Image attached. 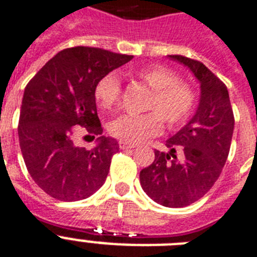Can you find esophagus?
<instances>
[{"label": "esophagus", "mask_w": 257, "mask_h": 257, "mask_svg": "<svg viewBox=\"0 0 257 257\" xmlns=\"http://www.w3.org/2000/svg\"><path fill=\"white\" fill-rule=\"evenodd\" d=\"M118 144H119L120 150H130V148L137 147L134 143H127V142H123V141H120Z\"/></svg>", "instance_id": "obj_1"}]
</instances>
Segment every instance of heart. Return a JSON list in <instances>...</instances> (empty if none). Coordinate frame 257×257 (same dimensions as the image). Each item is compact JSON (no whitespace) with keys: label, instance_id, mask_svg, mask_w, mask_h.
<instances>
[{"label":"heart","instance_id":"heart-1","mask_svg":"<svg viewBox=\"0 0 257 257\" xmlns=\"http://www.w3.org/2000/svg\"><path fill=\"white\" fill-rule=\"evenodd\" d=\"M135 76L152 89L146 110L154 111L142 115L123 114L116 116L109 123V133L114 138L127 143L143 141L160 131V116L171 127L185 122L196 103V94L186 82L179 81L175 72L163 65L141 68L135 72ZM119 95L120 81L114 73L103 76L95 84L94 98L101 109H113L119 101Z\"/></svg>","mask_w":257,"mask_h":257}]
</instances>
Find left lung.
<instances>
[{
  "instance_id": "obj_1",
  "label": "left lung",
  "mask_w": 257,
  "mask_h": 257,
  "mask_svg": "<svg viewBox=\"0 0 257 257\" xmlns=\"http://www.w3.org/2000/svg\"><path fill=\"white\" fill-rule=\"evenodd\" d=\"M171 60L185 65L200 82L194 115L165 142L168 152L141 171V185L151 200L165 207H184L206 194L219 177L230 152L234 114L228 90L202 63L181 55Z\"/></svg>"
}]
</instances>
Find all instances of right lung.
<instances>
[{
  "label": "right lung",
  "mask_w": 257,
  "mask_h": 257,
  "mask_svg": "<svg viewBox=\"0 0 257 257\" xmlns=\"http://www.w3.org/2000/svg\"><path fill=\"white\" fill-rule=\"evenodd\" d=\"M133 57L101 48H65L25 88L19 146L30 176L48 196L68 202L85 200L103 185L119 144L102 135L94 88ZM76 125L84 126L87 136L99 137L93 150L75 146Z\"/></svg>",
  "instance_id": "obj_1"
}]
</instances>
